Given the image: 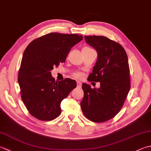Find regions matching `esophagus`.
I'll list each match as a JSON object with an SVG mask.
<instances>
[{
	"label": "esophagus",
	"instance_id": "esophagus-1",
	"mask_svg": "<svg viewBox=\"0 0 151 151\" xmlns=\"http://www.w3.org/2000/svg\"><path fill=\"white\" fill-rule=\"evenodd\" d=\"M76 84H77V86L78 88H81V85H82V83L80 82V81H77V82H76Z\"/></svg>",
	"mask_w": 151,
	"mask_h": 151
}]
</instances>
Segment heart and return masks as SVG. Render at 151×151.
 <instances>
[{"instance_id": "obj_1", "label": "heart", "mask_w": 151, "mask_h": 151, "mask_svg": "<svg viewBox=\"0 0 151 151\" xmlns=\"http://www.w3.org/2000/svg\"><path fill=\"white\" fill-rule=\"evenodd\" d=\"M84 49H90V48H89V47H84ZM73 76H74V77H75V78H80V77H81V75H80V74H79V73H74Z\"/></svg>"}]
</instances>
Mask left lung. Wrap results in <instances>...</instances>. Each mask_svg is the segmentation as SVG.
Returning a JSON list of instances; mask_svg holds the SVG:
<instances>
[{"label": "left lung", "instance_id": "8db88e82", "mask_svg": "<svg viewBox=\"0 0 151 151\" xmlns=\"http://www.w3.org/2000/svg\"><path fill=\"white\" fill-rule=\"evenodd\" d=\"M96 49L97 60L88 76L89 81L101 83L99 89L82 84L83 114L89 120L103 123L114 117L123 107L130 89L127 54L121 45L102 36H84Z\"/></svg>", "mask_w": 151, "mask_h": 151}]
</instances>
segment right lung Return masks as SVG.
<instances>
[{"label": "right lung", "instance_id": "right-lung-1", "mask_svg": "<svg viewBox=\"0 0 151 151\" xmlns=\"http://www.w3.org/2000/svg\"><path fill=\"white\" fill-rule=\"evenodd\" d=\"M83 39L78 34L50 33L36 38L25 49L18 73L22 101L28 112L49 121L61 113L60 104L76 87V81H55L50 70L65 62L71 48Z\"/></svg>", "mask_w": 151, "mask_h": 151}]
</instances>
